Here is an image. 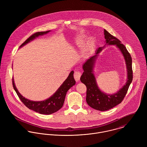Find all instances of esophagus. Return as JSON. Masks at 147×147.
I'll list each match as a JSON object with an SVG mask.
<instances>
[{
    "label": "esophagus",
    "mask_w": 147,
    "mask_h": 147,
    "mask_svg": "<svg viewBox=\"0 0 147 147\" xmlns=\"http://www.w3.org/2000/svg\"><path fill=\"white\" fill-rule=\"evenodd\" d=\"M81 76V73L78 71V70H76L74 71V79L77 82L78 81H80V77Z\"/></svg>",
    "instance_id": "1"
}]
</instances>
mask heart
I'll use <instances>...</instances> for the list:
<instances>
[{
    "label": "heart",
    "mask_w": 147,
    "mask_h": 147,
    "mask_svg": "<svg viewBox=\"0 0 147 147\" xmlns=\"http://www.w3.org/2000/svg\"><path fill=\"white\" fill-rule=\"evenodd\" d=\"M94 45H95V40L93 38H92L89 40L88 44V49H90V50L94 48Z\"/></svg>",
    "instance_id": "1"
}]
</instances>
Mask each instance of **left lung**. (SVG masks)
I'll return each mask as SVG.
<instances>
[{
  "instance_id": "8db88e82",
  "label": "left lung",
  "mask_w": 147,
  "mask_h": 147,
  "mask_svg": "<svg viewBox=\"0 0 147 147\" xmlns=\"http://www.w3.org/2000/svg\"><path fill=\"white\" fill-rule=\"evenodd\" d=\"M105 38L106 44L115 45L121 51L125 59L127 70V81L125 85L120 88L117 92L113 94H107L101 91L98 88L96 79L93 73V67L95 59L99 53L104 47H99L96 51L95 55L88 59L83 64L84 73L81 77V82L86 86V102L92 109L105 111L109 110L120 103L124 98L129 86L132 81L133 71L132 68V58L126 47L121 43V41L111 34L106 30H104Z\"/></svg>"
}]
</instances>
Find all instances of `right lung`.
<instances>
[{
    "label": "right lung",
    "mask_w": 147,
    "mask_h": 147,
    "mask_svg": "<svg viewBox=\"0 0 147 147\" xmlns=\"http://www.w3.org/2000/svg\"><path fill=\"white\" fill-rule=\"evenodd\" d=\"M51 30L38 32L33 34L20 46V48L25 45L36 37L48 33ZM73 73L74 71H71L67 79L63 82L56 92L52 96L42 101H32L23 96L16 88L13 78H12V85L19 98L27 107L41 114L50 115L57 112L63 106L67 91L76 84V81L74 78Z\"/></svg>",
    "instance_id": "add662e5"
}]
</instances>
